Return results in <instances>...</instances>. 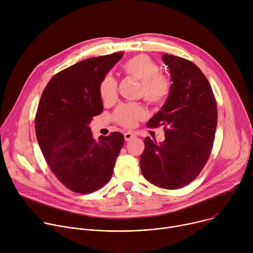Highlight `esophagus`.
I'll return each instance as SVG.
<instances>
[{"instance_id": "34e87169", "label": "esophagus", "mask_w": 253, "mask_h": 253, "mask_svg": "<svg viewBox=\"0 0 253 253\" xmlns=\"http://www.w3.org/2000/svg\"><path fill=\"white\" fill-rule=\"evenodd\" d=\"M133 138H135V134L134 133H132V132H126V133H124V139H125V141H130L131 139H133Z\"/></svg>"}]
</instances>
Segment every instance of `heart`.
<instances>
[{"label": "heart", "instance_id": "1", "mask_svg": "<svg viewBox=\"0 0 253 253\" xmlns=\"http://www.w3.org/2000/svg\"><path fill=\"white\" fill-rule=\"evenodd\" d=\"M126 73L141 81L139 95L148 103L160 105L166 101L171 92L170 80L161 74L160 66L146 55H137L129 59L123 66ZM117 82L111 76H106L100 84V96L103 101L110 102L116 98ZM146 116V111L140 104H121L114 113L115 121L125 127H132L136 121Z\"/></svg>", "mask_w": 253, "mask_h": 253}]
</instances>
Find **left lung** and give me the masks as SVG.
I'll use <instances>...</instances> for the list:
<instances>
[{
	"instance_id": "left-lung-1",
	"label": "left lung",
	"mask_w": 253,
	"mask_h": 253,
	"mask_svg": "<svg viewBox=\"0 0 253 253\" xmlns=\"http://www.w3.org/2000/svg\"><path fill=\"white\" fill-rule=\"evenodd\" d=\"M171 77V92L148 127L164 126L165 140L144 139L140 157L143 176L165 189L181 188L206 164L217 125V107L209 82L192 62L164 54Z\"/></svg>"
}]
</instances>
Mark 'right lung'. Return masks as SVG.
<instances>
[{
    "mask_svg": "<svg viewBox=\"0 0 253 253\" xmlns=\"http://www.w3.org/2000/svg\"><path fill=\"white\" fill-rule=\"evenodd\" d=\"M123 53L83 60L48 83L36 114V136L52 172L68 189L91 193L109 181L124 136L112 132L96 141L89 127L103 111L100 84Z\"/></svg>",
    "mask_w": 253,
    "mask_h": 253,
    "instance_id": "right-lung-1",
    "label": "right lung"
}]
</instances>
